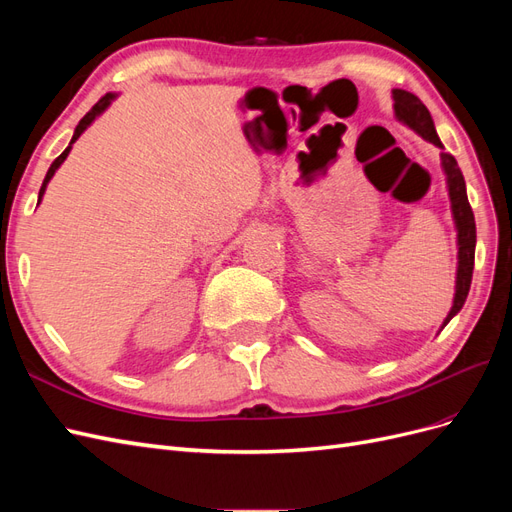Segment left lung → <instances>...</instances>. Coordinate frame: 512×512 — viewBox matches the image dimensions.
<instances>
[{
    "label": "left lung",
    "mask_w": 512,
    "mask_h": 512,
    "mask_svg": "<svg viewBox=\"0 0 512 512\" xmlns=\"http://www.w3.org/2000/svg\"><path fill=\"white\" fill-rule=\"evenodd\" d=\"M393 100H395V117L404 121L408 128H412L416 134H421L425 141L433 143L436 147L444 149L440 138L433 128V119L427 111V106L418 100L410 91L404 89H393ZM442 168L446 173L448 181V196H451V209H453V220L457 226V245H459V265H457V286H455V299L453 307L448 312L442 329L446 327L451 318L459 312L468 299L470 284H472V271H474V250H476V224H474V213L468 203L466 194V181H463L461 170L457 166V160L451 153H440Z\"/></svg>",
    "instance_id": "8db88e82"
}]
</instances>
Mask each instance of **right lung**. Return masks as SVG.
Instances as JSON below:
<instances>
[{"label":"right lung","instance_id":"add662e5","mask_svg":"<svg viewBox=\"0 0 512 512\" xmlns=\"http://www.w3.org/2000/svg\"><path fill=\"white\" fill-rule=\"evenodd\" d=\"M115 98V94H106V96H102L94 106H91V111L79 121V126H76V130H74V136H72V141H70V145L66 147V151L64 153H61V156L51 164V168H49V173H46V177H44V181H42V188H40V194H38V203H40V200H42V196H44V190H46V183H49L51 181V177L55 175V170L61 166V164H64V160L68 158V153H70V149H72V145L76 143V138H79L87 128H89V123L91 121H94L100 113H104L106 111V106L108 104H111V100Z\"/></svg>","mask_w":512,"mask_h":512}]
</instances>
